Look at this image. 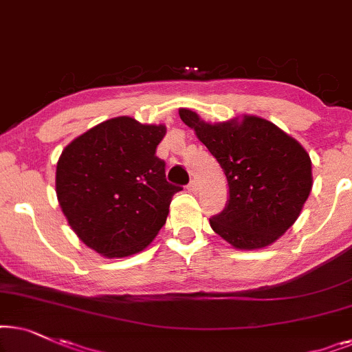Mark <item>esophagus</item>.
I'll list each match as a JSON object with an SVG mask.
<instances>
[{
  "label": "esophagus",
  "mask_w": 352,
  "mask_h": 352,
  "mask_svg": "<svg viewBox=\"0 0 352 352\" xmlns=\"http://www.w3.org/2000/svg\"><path fill=\"white\" fill-rule=\"evenodd\" d=\"M186 188H188V191H191V193H196V191H198V184H196V180H191Z\"/></svg>",
  "instance_id": "34e87169"
}]
</instances>
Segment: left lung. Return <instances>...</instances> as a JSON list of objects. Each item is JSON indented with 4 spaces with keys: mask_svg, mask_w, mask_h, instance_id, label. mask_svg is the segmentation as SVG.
Returning <instances> with one entry per match:
<instances>
[{
    "mask_svg": "<svg viewBox=\"0 0 352 352\" xmlns=\"http://www.w3.org/2000/svg\"><path fill=\"white\" fill-rule=\"evenodd\" d=\"M179 114L227 177L228 201L209 219L212 230L238 250H259L277 241L296 222L312 190L306 149L256 116L208 124L190 109Z\"/></svg>",
    "mask_w": 352,
    "mask_h": 352,
    "instance_id": "left-lung-1",
    "label": "left lung"
}]
</instances>
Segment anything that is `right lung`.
I'll list each match as a JSON object with an SVG mask.
<instances>
[{
    "label": "right lung",
    "mask_w": 352,
    "mask_h": 352,
    "mask_svg": "<svg viewBox=\"0 0 352 352\" xmlns=\"http://www.w3.org/2000/svg\"><path fill=\"white\" fill-rule=\"evenodd\" d=\"M166 125L132 117L101 122L64 148L56 167V195L72 230L106 257L143 251L166 223L180 186L166 180L156 148Z\"/></svg>",
    "instance_id": "add662e5"
}]
</instances>
